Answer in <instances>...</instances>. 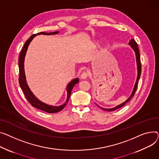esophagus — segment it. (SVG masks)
I'll use <instances>...</instances> for the list:
<instances>
[{
    "mask_svg": "<svg viewBox=\"0 0 159 159\" xmlns=\"http://www.w3.org/2000/svg\"><path fill=\"white\" fill-rule=\"evenodd\" d=\"M88 77V74L86 72H83L80 75V77L82 79H86Z\"/></svg>",
    "mask_w": 159,
    "mask_h": 159,
    "instance_id": "34e87169",
    "label": "esophagus"
}]
</instances>
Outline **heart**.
<instances>
[{
	"mask_svg": "<svg viewBox=\"0 0 159 159\" xmlns=\"http://www.w3.org/2000/svg\"><path fill=\"white\" fill-rule=\"evenodd\" d=\"M94 45H96V46L98 45V41H94Z\"/></svg>",
	"mask_w": 159,
	"mask_h": 159,
	"instance_id": "heart-1",
	"label": "heart"
}]
</instances>
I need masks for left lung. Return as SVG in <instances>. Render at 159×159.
Wrapping results in <instances>:
<instances>
[{
	"label": "left lung",
	"instance_id": "1",
	"mask_svg": "<svg viewBox=\"0 0 159 159\" xmlns=\"http://www.w3.org/2000/svg\"><path fill=\"white\" fill-rule=\"evenodd\" d=\"M129 45H130V47H132V48L134 50V51L135 52V57H136V62H137V79H136V82L135 83V85L132 91V93L131 94L130 96L129 97V98L126 100L125 102H124L123 103L117 105V106H116L113 108H110V109H105V108H102L101 107H100L99 105L98 106L101 108L102 109L104 110V111H114L116 109H118L119 108H121V107L124 106V105L129 102L130 99L134 97V95L135 94V93L137 90V85H138V81L140 79V76H141V59H140V54H139V50L138 48V47H137V44L136 42L133 39H131V40L130 41V42L129 43Z\"/></svg>",
	"mask_w": 159,
	"mask_h": 159
}]
</instances>
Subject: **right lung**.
<instances>
[{
    "label": "right lung",
    "mask_w": 159,
    "mask_h": 159,
    "mask_svg": "<svg viewBox=\"0 0 159 159\" xmlns=\"http://www.w3.org/2000/svg\"><path fill=\"white\" fill-rule=\"evenodd\" d=\"M59 33V31L53 32V33H44V32H41V33H39L38 34L32 35L29 38V39L25 43V44L23 47V48L22 49V51H21V52H20V56H19V59H18V66H19V73H20L19 84H20V86L21 89H22L27 100L32 105V106H33L34 107H36L41 111L47 112L48 113H56V112H59L63 109V108L66 106V103H68V102L69 100L73 88L74 87V86L75 85V84H77L79 82V78H76L75 79H73L72 80H71V82H70L69 84L67 85V87H66L67 99L65 103H63L61 105H59V106H54V105H48L47 103L42 102L39 100H38L34 96V94L33 93V92L30 91V88H29L27 81H26V77H25V70H24V60H25V54H26L28 47L31 42V41L33 39V38L36 36L40 35V34L53 35V34H58Z\"/></svg>",
    "instance_id": "obj_1"
}]
</instances>
